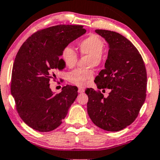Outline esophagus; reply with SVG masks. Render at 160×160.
Segmentation results:
<instances>
[{
  "instance_id": "obj_1",
  "label": "esophagus",
  "mask_w": 160,
  "mask_h": 160,
  "mask_svg": "<svg viewBox=\"0 0 160 160\" xmlns=\"http://www.w3.org/2000/svg\"><path fill=\"white\" fill-rule=\"evenodd\" d=\"M84 91H85V90L82 88H78V93H82Z\"/></svg>"
}]
</instances>
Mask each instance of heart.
<instances>
[{"instance_id": "b5f03b06", "label": "heart", "mask_w": 160, "mask_h": 160, "mask_svg": "<svg viewBox=\"0 0 160 160\" xmlns=\"http://www.w3.org/2000/svg\"><path fill=\"white\" fill-rule=\"evenodd\" d=\"M104 42L99 36L91 34L85 39L81 40L79 43L80 52L82 55L91 57L90 66L97 67L101 64L103 58V50ZM62 58L64 64L69 68H72L76 65L78 60V55L75 48L71 46H65L62 51ZM93 77L92 70H82L75 69L67 75L69 82L78 86H84Z\"/></svg>"}]
</instances>
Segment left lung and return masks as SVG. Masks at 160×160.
<instances>
[{
	"label": "left lung",
	"instance_id": "left-lung-1",
	"mask_svg": "<svg viewBox=\"0 0 160 160\" xmlns=\"http://www.w3.org/2000/svg\"><path fill=\"white\" fill-rule=\"evenodd\" d=\"M109 44L105 69L94 82L98 89L110 90L107 98L100 91L88 88V114L94 124L107 131H119L138 115L146 99L147 76L137 48L120 33L96 30Z\"/></svg>",
	"mask_w": 160,
	"mask_h": 160
}]
</instances>
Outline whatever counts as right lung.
Masks as SVG:
<instances>
[{"instance_id":"add662e5","label":"right lung","mask_w":160,"mask_h":160,"mask_svg":"<svg viewBox=\"0 0 160 160\" xmlns=\"http://www.w3.org/2000/svg\"><path fill=\"white\" fill-rule=\"evenodd\" d=\"M86 32L82 25L53 26L35 32L22 44L13 62L11 93L22 120L32 129L49 132L58 128L78 95V88H50L55 71L64 68L62 51Z\"/></svg>"}]
</instances>
